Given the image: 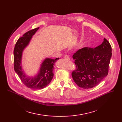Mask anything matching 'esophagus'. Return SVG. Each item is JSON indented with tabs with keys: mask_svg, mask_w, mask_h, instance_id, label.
Listing matches in <instances>:
<instances>
[{
	"mask_svg": "<svg viewBox=\"0 0 122 122\" xmlns=\"http://www.w3.org/2000/svg\"><path fill=\"white\" fill-rule=\"evenodd\" d=\"M64 58L65 59H66V60H70V58H69V56H68V55H65Z\"/></svg>",
	"mask_w": 122,
	"mask_h": 122,
	"instance_id": "obj_1",
	"label": "esophagus"
}]
</instances>
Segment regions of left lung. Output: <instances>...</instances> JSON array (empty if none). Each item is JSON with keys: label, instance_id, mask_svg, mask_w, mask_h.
<instances>
[{"label": "left lung", "instance_id": "1", "mask_svg": "<svg viewBox=\"0 0 122 122\" xmlns=\"http://www.w3.org/2000/svg\"><path fill=\"white\" fill-rule=\"evenodd\" d=\"M112 47L106 38L94 48L84 47L73 56L75 69L72 72L75 82L79 87L92 88L108 75L112 56Z\"/></svg>", "mask_w": 122, "mask_h": 122}]
</instances>
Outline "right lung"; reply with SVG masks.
I'll use <instances>...</instances> for the list:
<instances>
[{"label":"right lung","mask_w":122,"mask_h":122,"mask_svg":"<svg viewBox=\"0 0 122 122\" xmlns=\"http://www.w3.org/2000/svg\"><path fill=\"white\" fill-rule=\"evenodd\" d=\"M39 28L32 29L24 34L17 41L14 49V68L23 84L29 88L42 89L46 87L53 77L54 65L59 58L55 59L46 58L42 63L39 73L34 78H28L23 73L21 67L22 52Z\"/></svg>","instance_id":"add662e5"}]
</instances>
